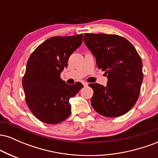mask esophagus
I'll return each instance as SVG.
<instances>
[{
  "instance_id": "esophagus-1",
  "label": "esophagus",
  "mask_w": 158,
  "mask_h": 158,
  "mask_svg": "<svg viewBox=\"0 0 158 158\" xmlns=\"http://www.w3.org/2000/svg\"><path fill=\"white\" fill-rule=\"evenodd\" d=\"M82 84H83V85H84V86H88V83L85 82V81H83Z\"/></svg>"
}]
</instances>
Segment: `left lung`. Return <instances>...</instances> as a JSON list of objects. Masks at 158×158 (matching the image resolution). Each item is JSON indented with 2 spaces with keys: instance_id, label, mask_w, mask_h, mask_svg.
I'll list each match as a JSON object with an SVG mask.
<instances>
[{
  "instance_id": "left-lung-1",
  "label": "left lung",
  "mask_w": 158,
  "mask_h": 158,
  "mask_svg": "<svg viewBox=\"0 0 158 158\" xmlns=\"http://www.w3.org/2000/svg\"><path fill=\"white\" fill-rule=\"evenodd\" d=\"M84 41L108 78L106 87L89 85L94 90L92 107L107 117L126 114L138 99L143 79L138 52L128 40L114 34L85 33Z\"/></svg>"
}]
</instances>
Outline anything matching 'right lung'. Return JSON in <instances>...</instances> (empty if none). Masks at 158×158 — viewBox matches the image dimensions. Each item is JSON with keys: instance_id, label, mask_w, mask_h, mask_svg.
<instances>
[{"instance_id": "obj_1", "label": "right lung", "mask_w": 158, "mask_h": 158, "mask_svg": "<svg viewBox=\"0 0 158 158\" xmlns=\"http://www.w3.org/2000/svg\"><path fill=\"white\" fill-rule=\"evenodd\" d=\"M83 34L55 36L41 44L27 61L22 79L25 100L32 114L41 122L57 124L70 116V98L83 88L70 85L60 74L68 67L70 56L80 46Z\"/></svg>"}]
</instances>
